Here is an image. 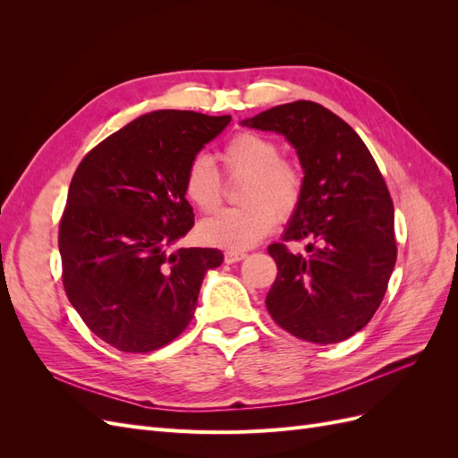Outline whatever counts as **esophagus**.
Returning <instances> with one entry per match:
<instances>
[{
  "instance_id": "obj_1",
  "label": "esophagus",
  "mask_w": 458,
  "mask_h": 458,
  "mask_svg": "<svg viewBox=\"0 0 458 458\" xmlns=\"http://www.w3.org/2000/svg\"><path fill=\"white\" fill-rule=\"evenodd\" d=\"M244 258H246V252H242V250H227V252H225V261H227V263L241 261V259H244Z\"/></svg>"
}]
</instances>
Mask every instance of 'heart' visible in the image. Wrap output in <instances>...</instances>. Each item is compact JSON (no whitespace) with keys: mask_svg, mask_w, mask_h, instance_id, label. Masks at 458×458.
<instances>
[{"mask_svg":"<svg viewBox=\"0 0 458 458\" xmlns=\"http://www.w3.org/2000/svg\"><path fill=\"white\" fill-rule=\"evenodd\" d=\"M225 174L242 177L239 202L199 225L200 239L221 248H248L275 227L276 216H293L303 197V172L300 165L281 157V148L269 137L241 131L221 148ZM187 200L210 214L221 202V177L206 155L192 157L183 175Z\"/></svg>","mask_w":458,"mask_h":458,"instance_id":"obj_1","label":"heart"}]
</instances>
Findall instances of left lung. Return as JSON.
<instances>
[{"mask_svg":"<svg viewBox=\"0 0 458 458\" xmlns=\"http://www.w3.org/2000/svg\"><path fill=\"white\" fill-rule=\"evenodd\" d=\"M242 126L284 135L303 168V197L283 234L267 248L276 279L266 306L290 335L336 344L377 313L397 246L394 202L370 150L355 130L323 105L273 106ZM286 242H306L293 253Z\"/></svg>","mask_w":458,"mask_h":458,"instance_id":"obj_1","label":"left lung"}]
</instances>
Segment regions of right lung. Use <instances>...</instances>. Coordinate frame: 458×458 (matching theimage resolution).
I'll return each instance as SVG.
<instances>
[{
    "label": "right lung",
    "instance_id": "right-lung-1",
    "mask_svg": "<svg viewBox=\"0 0 458 458\" xmlns=\"http://www.w3.org/2000/svg\"><path fill=\"white\" fill-rule=\"evenodd\" d=\"M231 116L155 110L93 147L59 224L63 284L95 336L128 353L175 340L197 310L217 248H175L195 225L183 175Z\"/></svg>",
    "mask_w": 458,
    "mask_h": 458
}]
</instances>
